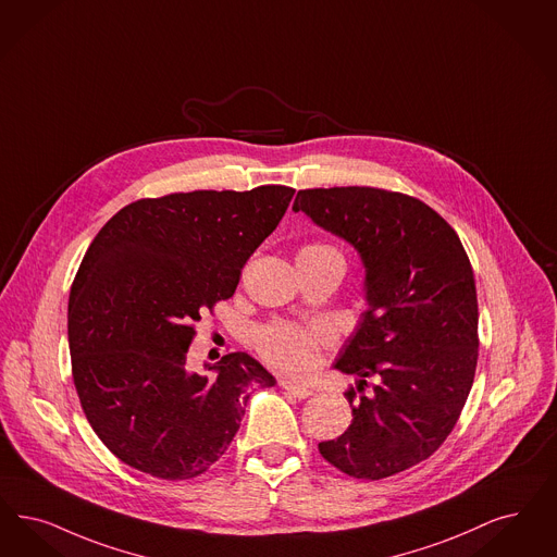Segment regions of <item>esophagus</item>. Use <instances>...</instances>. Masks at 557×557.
I'll return each instance as SVG.
<instances>
[{
    "instance_id": "esophagus-1",
    "label": "esophagus",
    "mask_w": 557,
    "mask_h": 557,
    "mask_svg": "<svg viewBox=\"0 0 557 557\" xmlns=\"http://www.w3.org/2000/svg\"><path fill=\"white\" fill-rule=\"evenodd\" d=\"M282 387L289 392L292 396H296V398H300V400H307V398H311L312 392L311 387H307V385H300V383H292V381H282Z\"/></svg>"
}]
</instances>
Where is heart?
Instances as JSON below:
<instances>
[{"mask_svg": "<svg viewBox=\"0 0 557 557\" xmlns=\"http://www.w3.org/2000/svg\"><path fill=\"white\" fill-rule=\"evenodd\" d=\"M307 248H332L325 245H312ZM257 348L277 369H284L294 375H307L319 362V350L325 346L332 334L325 327L305 330L292 323H271L259 330Z\"/></svg>", "mask_w": 557, "mask_h": 557, "instance_id": "heart-1", "label": "heart"}]
</instances>
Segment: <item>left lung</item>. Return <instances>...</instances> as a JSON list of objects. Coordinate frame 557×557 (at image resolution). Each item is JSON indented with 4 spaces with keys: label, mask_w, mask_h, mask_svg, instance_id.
<instances>
[{
    "label": "left lung",
    "mask_w": 557,
    "mask_h": 557,
    "mask_svg": "<svg viewBox=\"0 0 557 557\" xmlns=\"http://www.w3.org/2000/svg\"><path fill=\"white\" fill-rule=\"evenodd\" d=\"M292 211L352 246L367 309L334 369L352 423L321 456L355 479H385L429 458L458 421L479 357L474 275L458 234L423 200L369 186L300 190ZM367 376L379 383L369 395Z\"/></svg>",
    "instance_id": "obj_1"
}]
</instances>
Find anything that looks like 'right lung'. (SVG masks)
<instances>
[{"mask_svg": "<svg viewBox=\"0 0 557 557\" xmlns=\"http://www.w3.org/2000/svg\"><path fill=\"white\" fill-rule=\"evenodd\" d=\"M288 186L143 199L106 223L67 302L72 375L92 431L124 465L165 481L199 476L238 433L248 389L275 377L246 352L188 367L193 323L234 294L277 227Z\"/></svg>", "mask_w": 557, "mask_h": 557, "instance_id": "add662e5", "label": "right lung"}]
</instances>
